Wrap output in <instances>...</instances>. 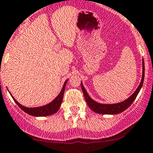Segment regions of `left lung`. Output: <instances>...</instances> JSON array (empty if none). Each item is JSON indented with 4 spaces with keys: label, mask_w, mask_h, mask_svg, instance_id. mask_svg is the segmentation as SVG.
<instances>
[{
    "label": "left lung",
    "mask_w": 153,
    "mask_h": 153,
    "mask_svg": "<svg viewBox=\"0 0 153 153\" xmlns=\"http://www.w3.org/2000/svg\"><path fill=\"white\" fill-rule=\"evenodd\" d=\"M144 76H145V65H144V60L143 59V75H142V79H141L140 84L138 86L134 93L131 96H129L127 99H126L123 102H119V103H115V104H102V103H99V102H95L93 100L91 97L88 95L87 91L85 90V87L83 86L82 82H81V86H82V89L84 94L85 99L86 102H87L88 105L96 113L102 114V115H116V114L121 113L124 111L125 110L129 107L132 105V102L135 99L136 96L139 94V91L143 87V82H144Z\"/></svg>",
    "instance_id": "left-lung-1"
}]
</instances>
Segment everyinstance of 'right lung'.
Masks as SVG:
<instances>
[{
  "mask_svg": "<svg viewBox=\"0 0 153 153\" xmlns=\"http://www.w3.org/2000/svg\"><path fill=\"white\" fill-rule=\"evenodd\" d=\"M68 80L65 81V82L64 83V85L62 87V90H61L60 93L58 94V96L48 104L45 105L43 106H40V107H34V108H28V107H25V106L22 105L14 99V97L12 96L13 99H14V102H16V104L19 106L21 109L23 110L25 112H26L27 114L30 115H32V116L35 117H41V116H48V115H51L52 114L56 113L57 111H58V109L60 108V106L62 103V100H63V96H64V92H65V89L66 83H67Z\"/></svg>",
  "mask_w": 153,
  "mask_h": 153,
  "instance_id": "right-lung-1",
  "label": "right lung"
}]
</instances>
